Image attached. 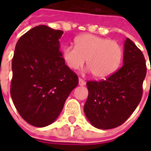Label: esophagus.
I'll return each mask as SVG.
<instances>
[{"mask_svg": "<svg viewBox=\"0 0 151 151\" xmlns=\"http://www.w3.org/2000/svg\"><path fill=\"white\" fill-rule=\"evenodd\" d=\"M79 85L80 86H85L86 85V81H85L83 79L79 78Z\"/></svg>", "mask_w": 151, "mask_h": 151, "instance_id": "1", "label": "esophagus"}]
</instances>
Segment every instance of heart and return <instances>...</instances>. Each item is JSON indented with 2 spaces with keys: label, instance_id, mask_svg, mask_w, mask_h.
I'll return each mask as SVG.
<instances>
[{
  "label": "heart",
  "instance_id": "1",
  "mask_svg": "<svg viewBox=\"0 0 151 151\" xmlns=\"http://www.w3.org/2000/svg\"><path fill=\"white\" fill-rule=\"evenodd\" d=\"M62 58L72 70L81 69L87 60V66L93 76L104 79L118 70L123 58V49L114 40L83 34L76 38V46L66 45L63 48Z\"/></svg>",
  "mask_w": 151,
  "mask_h": 151
}]
</instances>
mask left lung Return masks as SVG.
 <instances>
[{
    "mask_svg": "<svg viewBox=\"0 0 151 151\" xmlns=\"http://www.w3.org/2000/svg\"><path fill=\"white\" fill-rule=\"evenodd\" d=\"M124 65L105 81H87L88 98L84 106L94 127L110 129L124 124L141 100L146 65L142 52L126 38Z\"/></svg>",
    "mask_w": 151,
    "mask_h": 151,
    "instance_id": "left-lung-1",
    "label": "left lung"
}]
</instances>
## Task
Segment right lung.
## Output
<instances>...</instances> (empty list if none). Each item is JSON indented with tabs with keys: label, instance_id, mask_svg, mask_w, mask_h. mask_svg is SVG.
<instances>
[{
	"label": "right lung",
	"instance_id": "add662e5",
	"mask_svg": "<svg viewBox=\"0 0 151 151\" xmlns=\"http://www.w3.org/2000/svg\"><path fill=\"white\" fill-rule=\"evenodd\" d=\"M63 33L39 25L23 34L15 47L11 96L21 117L35 127L54 123L78 85L77 75L60 50Z\"/></svg>",
	"mask_w": 151,
	"mask_h": 151
}]
</instances>
